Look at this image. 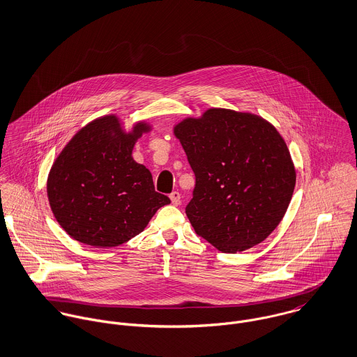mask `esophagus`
<instances>
[{"mask_svg": "<svg viewBox=\"0 0 357 357\" xmlns=\"http://www.w3.org/2000/svg\"><path fill=\"white\" fill-rule=\"evenodd\" d=\"M169 198H170L172 204H174V206L181 204V194L177 192V191H173V192L169 195Z\"/></svg>", "mask_w": 357, "mask_h": 357, "instance_id": "obj_1", "label": "esophagus"}]
</instances>
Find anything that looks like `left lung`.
I'll return each instance as SVG.
<instances>
[{"mask_svg": "<svg viewBox=\"0 0 357 357\" xmlns=\"http://www.w3.org/2000/svg\"><path fill=\"white\" fill-rule=\"evenodd\" d=\"M195 173L185 207L195 232L224 253L265 241L282 221L296 169L279 132L245 112L210 108L174 128Z\"/></svg>", "mask_w": 357, "mask_h": 357, "instance_id": "8db88e82", "label": "left lung"}]
</instances>
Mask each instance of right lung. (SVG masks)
<instances>
[{
    "label": "right lung",
    "instance_id": "1",
    "mask_svg": "<svg viewBox=\"0 0 357 357\" xmlns=\"http://www.w3.org/2000/svg\"><path fill=\"white\" fill-rule=\"evenodd\" d=\"M115 115L82 128L57 156L48 177V199L61 228L75 241L115 248L139 235L156 210L170 204L153 188L151 172L132 158L136 140Z\"/></svg>",
    "mask_w": 357,
    "mask_h": 357
}]
</instances>
